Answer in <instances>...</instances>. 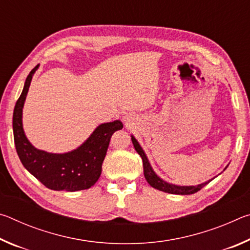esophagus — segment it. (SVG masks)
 I'll return each instance as SVG.
<instances>
[{
  "label": "esophagus",
  "instance_id": "34e87169",
  "mask_svg": "<svg viewBox=\"0 0 250 250\" xmlns=\"http://www.w3.org/2000/svg\"><path fill=\"white\" fill-rule=\"evenodd\" d=\"M124 119H125V121H126V120H128V118H126V117H125V118H124Z\"/></svg>",
  "mask_w": 250,
  "mask_h": 250
}]
</instances>
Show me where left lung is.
Returning <instances> with one entry per match:
<instances>
[{
  "instance_id": "obj_1",
  "label": "left lung",
  "mask_w": 250,
  "mask_h": 250,
  "mask_svg": "<svg viewBox=\"0 0 250 250\" xmlns=\"http://www.w3.org/2000/svg\"><path fill=\"white\" fill-rule=\"evenodd\" d=\"M131 141H132V143H133L135 151L138 152L139 155H140L142 159L143 173H145V177H146V182L152 186V188L159 189V191L170 193V194H176V195H189V194H194V193L198 192L202 188H204L206 184H208L209 182L213 180V179L208 180V181L204 182V183L197 184V185H177V184L168 183V182L164 181L163 179H161V177L154 172L153 167H152L145 150L142 149L140 143L138 142V140L134 138L133 134H131ZM227 167L224 168V171L226 170Z\"/></svg>"
}]
</instances>
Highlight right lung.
<instances>
[{"instance_id": "obj_1", "label": "right lung", "mask_w": 250, "mask_h": 250, "mask_svg": "<svg viewBox=\"0 0 250 250\" xmlns=\"http://www.w3.org/2000/svg\"><path fill=\"white\" fill-rule=\"evenodd\" d=\"M37 65L25 80L13 112V133L16 152L24 167L46 188L54 191L76 192L91 188L101 174L111 135L124 128L120 120L100 124L76 149L65 153H53L34 146L23 128V108L29 84Z\"/></svg>"}]
</instances>
